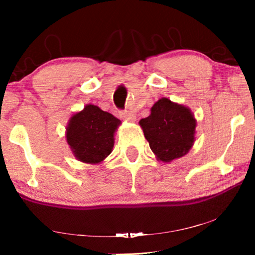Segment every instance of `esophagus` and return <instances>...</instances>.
<instances>
[{
    "instance_id": "1",
    "label": "esophagus",
    "mask_w": 255,
    "mask_h": 255,
    "mask_svg": "<svg viewBox=\"0 0 255 255\" xmlns=\"http://www.w3.org/2000/svg\"><path fill=\"white\" fill-rule=\"evenodd\" d=\"M120 116L123 118V120H125V121H134L135 120L134 115L131 114V113H128V111H121Z\"/></svg>"
}]
</instances>
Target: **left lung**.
I'll return each instance as SVG.
<instances>
[{"label":"left lung","mask_w":255,"mask_h":255,"mask_svg":"<svg viewBox=\"0 0 255 255\" xmlns=\"http://www.w3.org/2000/svg\"><path fill=\"white\" fill-rule=\"evenodd\" d=\"M145 138L156 158L169 162L189 151L194 144L196 121L188 108L161 99L151 115L139 122Z\"/></svg>","instance_id":"8db88e82"}]
</instances>
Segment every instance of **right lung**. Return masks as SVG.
Instances as JSON below:
<instances>
[{"label":"right lung","mask_w":255,"mask_h":255,"mask_svg":"<svg viewBox=\"0 0 255 255\" xmlns=\"http://www.w3.org/2000/svg\"><path fill=\"white\" fill-rule=\"evenodd\" d=\"M120 124L114 115L89 104L71 118L66 138L80 161L99 163L113 151L114 133Z\"/></svg>","instance_id":"add662e5"}]
</instances>
